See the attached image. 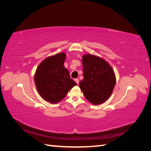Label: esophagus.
<instances>
[{"label": "esophagus", "instance_id": "34e87169", "mask_svg": "<svg viewBox=\"0 0 151 151\" xmlns=\"http://www.w3.org/2000/svg\"><path fill=\"white\" fill-rule=\"evenodd\" d=\"M75 82L77 84H79V79H75Z\"/></svg>", "mask_w": 151, "mask_h": 151}]
</instances>
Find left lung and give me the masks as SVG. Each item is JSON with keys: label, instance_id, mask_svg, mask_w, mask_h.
I'll list each match as a JSON object with an SVG mask.
<instances>
[{"label": "left lung", "instance_id": "1", "mask_svg": "<svg viewBox=\"0 0 151 151\" xmlns=\"http://www.w3.org/2000/svg\"><path fill=\"white\" fill-rule=\"evenodd\" d=\"M84 79L79 87L85 98L94 105L101 104L110 97L116 84L112 67L104 58L87 53L82 57Z\"/></svg>", "mask_w": 151, "mask_h": 151}]
</instances>
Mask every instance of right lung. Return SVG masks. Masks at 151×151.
I'll return each mask as SVG.
<instances>
[{
  "mask_svg": "<svg viewBox=\"0 0 151 151\" xmlns=\"http://www.w3.org/2000/svg\"><path fill=\"white\" fill-rule=\"evenodd\" d=\"M66 53L61 52L45 58L36 68L34 81L40 96L50 103L56 104L64 98L77 85L70 79L64 67Z\"/></svg>",
  "mask_w": 151,
  "mask_h": 151,
  "instance_id": "obj_1",
  "label": "right lung"
}]
</instances>
